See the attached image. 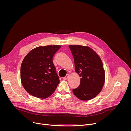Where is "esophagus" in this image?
<instances>
[{
    "instance_id": "esophagus-1",
    "label": "esophagus",
    "mask_w": 131,
    "mask_h": 131,
    "mask_svg": "<svg viewBox=\"0 0 131 131\" xmlns=\"http://www.w3.org/2000/svg\"><path fill=\"white\" fill-rule=\"evenodd\" d=\"M69 74H67L65 76V77H64V78H63V79L64 80H67V78H68V77H69Z\"/></svg>"
}]
</instances>
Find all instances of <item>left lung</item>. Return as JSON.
<instances>
[{
  "label": "left lung",
  "instance_id": "1",
  "mask_svg": "<svg viewBox=\"0 0 131 131\" xmlns=\"http://www.w3.org/2000/svg\"><path fill=\"white\" fill-rule=\"evenodd\" d=\"M73 56L75 71L81 77L79 86L72 90L79 100L88 101L101 92L105 82V70L99 55L88 47L68 46Z\"/></svg>",
  "mask_w": 131,
  "mask_h": 131
}]
</instances>
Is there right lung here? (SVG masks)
<instances>
[{
	"label": "right lung",
	"mask_w": 131,
	"mask_h": 131,
	"mask_svg": "<svg viewBox=\"0 0 131 131\" xmlns=\"http://www.w3.org/2000/svg\"><path fill=\"white\" fill-rule=\"evenodd\" d=\"M61 47L57 45L37 47L24 59L21 66V79L24 88L30 95L46 99L57 89L60 79L53 58Z\"/></svg>",
	"instance_id": "1"
}]
</instances>
